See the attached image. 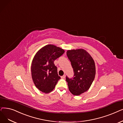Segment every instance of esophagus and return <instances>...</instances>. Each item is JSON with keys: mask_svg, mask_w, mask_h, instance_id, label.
Masks as SVG:
<instances>
[{"mask_svg": "<svg viewBox=\"0 0 123 123\" xmlns=\"http://www.w3.org/2000/svg\"><path fill=\"white\" fill-rule=\"evenodd\" d=\"M65 77H66L65 75H64L62 76L61 77V78H62V79H64V78H65Z\"/></svg>", "mask_w": 123, "mask_h": 123, "instance_id": "obj_1", "label": "esophagus"}]
</instances>
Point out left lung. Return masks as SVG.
Masks as SVG:
<instances>
[{"label":"left lung","instance_id":"obj_1","mask_svg":"<svg viewBox=\"0 0 123 123\" xmlns=\"http://www.w3.org/2000/svg\"><path fill=\"white\" fill-rule=\"evenodd\" d=\"M66 53L73 69L74 76L72 78L66 76V80L69 91L74 95H79L88 90L94 80L95 63L84 49L68 50Z\"/></svg>","mask_w":123,"mask_h":123}]
</instances>
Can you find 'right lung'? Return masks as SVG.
<instances>
[{"label":"right lung","mask_w":123,"mask_h":123,"mask_svg":"<svg viewBox=\"0 0 123 123\" xmlns=\"http://www.w3.org/2000/svg\"><path fill=\"white\" fill-rule=\"evenodd\" d=\"M64 52L61 48L48 45L35 55L31 65V77L35 86L42 92L47 93L52 91L61 78L54 62Z\"/></svg>","instance_id":"1"}]
</instances>
